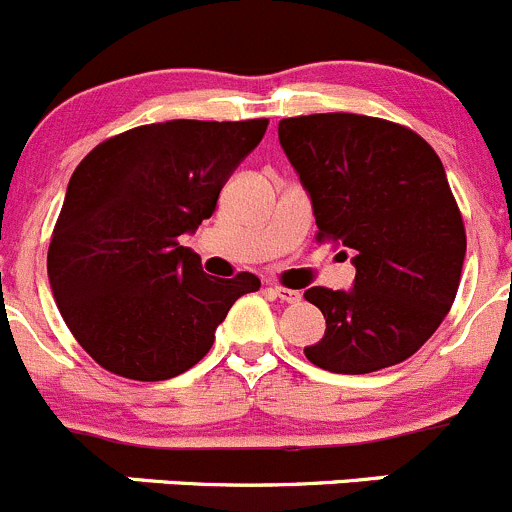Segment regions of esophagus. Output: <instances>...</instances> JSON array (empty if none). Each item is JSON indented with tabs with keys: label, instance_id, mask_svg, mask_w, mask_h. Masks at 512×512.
Wrapping results in <instances>:
<instances>
[{
	"label": "esophagus",
	"instance_id": "1",
	"mask_svg": "<svg viewBox=\"0 0 512 512\" xmlns=\"http://www.w3.org/2000/svg\"><path fill=\"white\" fill-rule=\"evenodd\" d=\"M268 291L273 293L276 298H281L283 303H298L301 301V293L293 291V288H283V286H271Z\"/></svg>",
	"mask_w": 512,
	"mask_h": 512
}]
</instances>
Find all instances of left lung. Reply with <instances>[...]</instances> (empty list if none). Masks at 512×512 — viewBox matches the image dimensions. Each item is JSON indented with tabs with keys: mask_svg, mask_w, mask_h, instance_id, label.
<instances>
[{
	"mask_svg": "<svg viewBox=\"0 0 512 512\" xmlns=\"http://www.w3.org/2000/svg\"><path fill=\"white\" fill-rule=\"evenodd\" d=\"M278 141L308 191L316 241L353 254L351 291L313 286L326 333L313 366L361 376L411 358L455 301L465 226L445 169L408 126L361 114L278 121Z\"/></svg>",
	"mask_w": 512,
	"mask_h": 512,
	"instance_id": "obj_1",
	"label": "left lung"
}]
</instances>
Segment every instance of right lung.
Segmentation results:
<instances>
[{"label": "right lung", "mask_w": 512, "mask_h": 512, "mask_svg": "<svg viewBox=\"0 0 512 512\" xmlns=\"http://www.w3.org/2000/svg\"><path fill=\"white\" fill-rule=\"evenodd\" d=\"M268 119H174L101 141L74 169L47 254L52 293L79 346L106 371L166 381L214 346L254 273L216 278L179 244L216 209Z\"/></svg>", "instance_id": "right-lung-1"}]
</instances>
